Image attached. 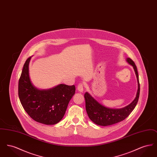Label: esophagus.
Returning <instances> with one entry per match:
<instances>
[{"instance_id":"1","label":"esophagus","mask_w":157,"mask_h":157,"mask_svg":"<svg viewBox=\"0 0 157 157\" xmlns=\"http://www.w3.org/2000/svg\"><path fill=\"white\" fill-rule=\"evenodd\" d=\"M77 89L78 90V91L82 92L83 91V84L82 83H79L78 84V87H77Z\"/></svg>"}]
</instances>
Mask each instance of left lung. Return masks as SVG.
<instances>
[{"mask_svg":"<svg viewBox=\"0 0 157 157\" xmlns=\"http://www.w3.org/2000/svg\"><path fill=\"white\" fill-rule=\"evenodd\" d=\"M126 61L133 67L136 76L138 90L136 97L131 104L126 106L120 109H113L106 107L100 104L94 98L92 97L90 94L86 92L84 95L86 111L90 120L97 125L108 126L120 122L129 116L137 104L140 92V85L137 68L134 61L131 59L127 58Z\"/></svg>","mask_w":157,"mask_h":157,"instance_id":"1","label":"left lung"}]
</instances>
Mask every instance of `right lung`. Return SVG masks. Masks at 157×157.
Masks as SVG:
<instances>
[{
  "mask_svg": "<svg viewBox=\"0 0 157 157\" xmlns=\"http://www.w3.org/2000/svg\"><path fill=\"white\" fill-rule=\"evenodd\" d=\"M26 60L19 80L18 95L23 108L37 122L54 125L62 120L75 93V85L59 84L48 90H39L30 81L29 65Z\"/></svg>",
  "mask_w": 157,
  "mask_h": 157,
  "instance_id": "1",
  "label": "right lung"
}]
</instances>
